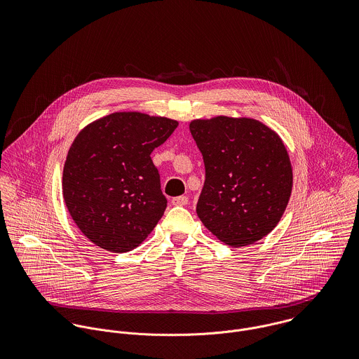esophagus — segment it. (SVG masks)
<instances>
[{
	"instance_id": "obj_1",
	"label": "esophagus",
	"mask_w": 359,
	"mask_h": 359,
	"mask_svg": "<svg viewBox=\"0 0 359 359\" xmlns=\"http://www.w3.org/2000/svg\"><path fill=\"white\" fill-rule=\"evenodd\" d=\"M171 203L174 205H188V198L187 196H178V198H174L171 201Z\"/></svg>"
}]
</instances>
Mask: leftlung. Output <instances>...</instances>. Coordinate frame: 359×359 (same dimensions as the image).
<instances>
[{
    "label": "left lung",
    "mask_w": 359,
    "mask_h": 359,
    "mask_svg": "<svg viewBox=\"0 0 359 359\" xmlns=\"http://www.w3.org/2000/svg\"><path fill=\"white\" fill-rule=\"evenodd\" d=\"M189 130L205 161V187L196 205L203 225L233 248L266 236L280 221L293 187L280 137L250 117L196 118Z\"/></svg>",
    "instance_id": "8db88e82"
}]
</instances>
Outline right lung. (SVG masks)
<instances>
[{
  "label": "right lung",
  "instance_id": "obj_1",
  "mask_svg": "<svg viewBox=\"0 0 359 359\" xmlns=\"http://www.w3.org/2000/svg\"><path fill=\"white\" fill-rule=\"evenodd\" d=\"M178 121L114 111L87 124L66 156L62 194L77 228L113 253L138 248L164 214L167 199L151 154Z\"/></svg>",
  "mask_w": 359,
  "mask_h": 359
}]
</instances>
